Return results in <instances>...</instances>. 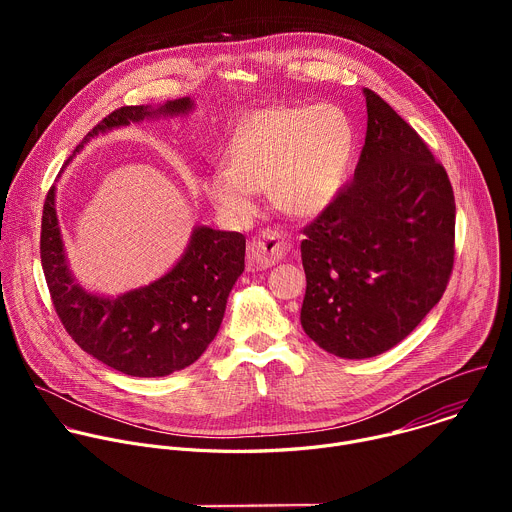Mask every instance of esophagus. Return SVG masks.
<instances>
[{
	"mask_svg": "<svg viewBox=\"0 0 512 512\" xmlns=\"http://www.w3.org/2000/svg\"><path fill=\"white\" fill-rule=\"evenodd\" d=\"M285 253H287L285 237L273 229H265L249 245V265L257 269H267L277 261H281Z\"/></svg>",
	"mask_w": 512,
	"mask_h": 512,
	"instance_id": "1",
	"label": "esophagus"
}]
</instances>
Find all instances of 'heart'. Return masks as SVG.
Returning <instances> with one entry per match:
<instances>
[{
    "mask_svg": "<svg viewBox=\"0 0 512 512\" xmlns=\"http://www.w3.org/2000/svg\"><path fill=\"white\" fill-rule=\"evenodd\" d=\"M356 150V127L338 105L271 107L235 131L227 158L202 178L212 204L229 216L255 212L269 190L291 214H316L342 190Z\"/></svg>",
    "mask_w": 512,
    "mask_h": 512,
    "instance_id": "obj_1",
    "label": "heart"
}]
</instances>
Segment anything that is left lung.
Returning <instances> with one entry per match:
<instances>
[{"label":"left lung","mask_w":512,"mask_h":512,"mask_svg":"<svg viewBox=\"0 0 512 512\" xmlns=\"http://www.w3.org/2000/svg\"><path fill=\"white\" fill-rule=\"evenodd\" d=\"M367 137L336 198L304 227L302 326L340 358L377 356L442 300L456 255V200L446 168L375 91Z\"/></svg>","instance_id":"obj_1"}]
</instances>
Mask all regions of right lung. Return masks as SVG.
I'll use <instances>...</instances> for the list:
<instances>
[{
  "instance_id": "1",
  "label": "right lung",
  "mask_w": 512,
  "mask_h": 512,
  "mask_svg": "<svg viewBox=\"0 0 512 512\" xmlns=\"http://www.w3.org/2000/svg\"><path fill=\"white\" fill-rule=\"evenodd\" d=\"M190 109L188 97L158 109H115L87 133L75 152L101 131ZM54 194L52 186L44 200L40 259L54 310L70 338L129 377H166L190 367L221 328L231 289L245 271V237L198 227L182 259L164 277L123 296L101 298L85 291L68 271Z\"/></svg>"
}]
</instances>
